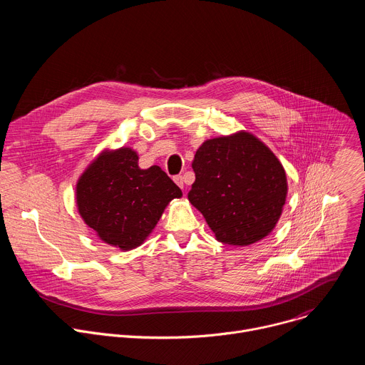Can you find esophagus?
I'll use <instances>...</instances> for the list:
<instances>
[{
	"mask_svg": "<svg viewBox=\"0 0 365 365\" xmlns=\"http://www.w3.org/2000/svg\"><path fill=\"white\" fill-rule=\"evenodd\" d=\"M173 180H175V183L180 187V189H183V186H185V182H183V178L180 176V175H178V176H175L173 178Z\"/></svg>",
	"mask_w": 365,
	"mask_h": 365,
	"instance_id": "obj_1",
	"label": "esophagus"
}]
</instances>
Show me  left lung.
Masks as SVG:
<instances>
[{
  "label": "left lung",
  "mask_w": 365,
  "mask_h": 365,
  "mask_svg": "<svg viewBox=\"0 0 365 365\" xmlns=\"http://www.w3.org/2000/svg\"><path fill=\"white\" fill-rule=\"evenodd\" d=\"M192 168L196 179L187 199L217 241L245 247L276 228L287 197L286 170L252 133L205 140Z\"/></svg>",
  "instance_id": "obj_1"
}]
</instances>
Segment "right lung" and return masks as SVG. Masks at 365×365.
<instances>
[{"label": "right lung", "instance_id": "right-lung-1", "mask_svg": "<svg viewBox=\"0 0 365 365\" xmlns=\"http://www.w3.org/2000/svg\"><path fill=\"white\" fill-rule=\"evenodd\" d=\"M182 190L159 168L141 169L134 148H103L81 173L75 199L83 222L121 251L140 247Z\"/></svg>", "mask_w": 365, "mask_h": 365}]
</instances>
